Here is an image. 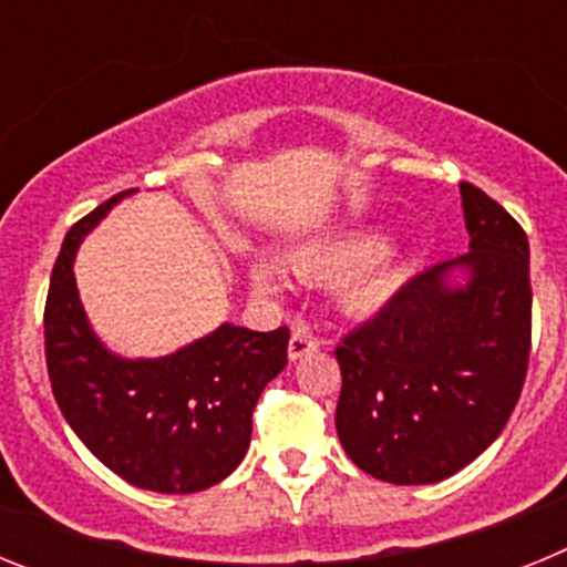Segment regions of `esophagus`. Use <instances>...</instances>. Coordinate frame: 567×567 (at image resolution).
I'll list each match as a JSON object with an SVG mask.
<instances>
[{
  "instance_id": "esophagus-1",
  "label": "esophagus",
  "mask_w": 567,
  "mask_h": 567,
  "mask_svg": "<svg viewBox=\"0 0 567 567\" xmlns=\"http://www.w3.org/2000/svg\"><path fill=\"white\" fill-rule=\"evenodd\" d=\"M315 349H318V340L312 338V332L309 329H295L292 338H289V360L307 358Z\"/></svg>"
}]
</instances>
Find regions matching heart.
I'll return each instance as SVG.
<instances>
[{
	"instance_id": "heart-1",
	"label": "heart",
	"mask_w": 567,
	"mask_h": 567,
	"mask_svg": "<svg viewBox=\"0 0 567 567\" xmlns=\"http://www.w3.org/2000/svg\"><path fill=\"white\" fill-rule=\"evenodd\" d=\"M292 269L309 280L340 278L334 300L346 312H365L392 298L403 284V252L385 244L380 229H358L307 244L292 255ZM249 287L258 298H284L287 278L269 258L249 264Z\"/></svg>"
}]
</instances>
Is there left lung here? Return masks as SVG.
Masks as SVG:
<instances>
[{
	"label": "left lung",
	"instance_id": "8db88e82",
	"mask_svg": "<svg viewBox=\"0 0 567 567\" xmlns=\"http://www.w3.org/2000/svg\"><path fill=\"white\" fill-rule=\"evenodd\" d=\"M468 252L409 280L338 346L334 425L374 480L429 485L477 460L508 423L530 352L528 238L460 184Z\"/></svg>",
	"mask_w": 567,
	"mask_h": 567
}]
</instances>
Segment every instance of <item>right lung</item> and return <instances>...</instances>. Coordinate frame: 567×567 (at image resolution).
Here are the masks:
<instances>
[{"label":"right lung","mask_w":567,"mask_h":567,"mask_svg":"<svg viewBox=\"0 0 567 567\" xmlns=\"http://www.w3.org/2000/svg\"><path fill=\"white\" fill-rule=\"evenodd\" d=\"M115 195L64 235L44 307V354L53 398L93 457L130 485L193 494L229 477L252 437L264 385L287 365L289 332L221 323L162 354L124 358L96 334L76 287V252Z\"/></svg>","instance_id":"add662e5"}]
</instances>
